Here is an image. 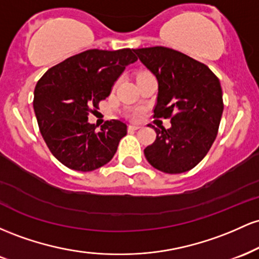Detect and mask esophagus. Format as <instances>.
<instances>
[{
	"instance_id": "obj_1",
	"label": "esophagus",
	"mask_w": 259,
	"mask_h": 259,
	"mask_svg": "<svg viewBox=\"0 0 259 259\" xmlns=\"http://www.w3.org/2000/svg\"><path fill=\"white\" fill-rule=\"evenodd\" d=\"M138 129H140V126L135 125V124H130V125H129L130 132H134V130H138Z\"/></svg>"
}]
</instances>
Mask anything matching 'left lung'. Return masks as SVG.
Masks as SVG:
<instances>
[{
  "instance_id": "1",
  "label": "left lung",
  "mask_w": 259,
  "mask_h": 259,
  "mask_svg": "<svg viewBox=\"0 0 259 259\" xmlns=\"http://www.w3.org/2000/svg\"><path fill=\"white\" fill-rule=\"evenodd\" d=\"M134 52L158 81L153 117L171 123L169 129L152 126L157 136L145 157L163 173H185L204 158L217 138L224 108L221 82L206 64L168 47Z\"/></svg>"
}]
</instances>
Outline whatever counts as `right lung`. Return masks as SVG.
<instances>
[{
    "label": "right lung",
    "instance_id": "1",
    "mask_svg": "<svg viewBox=\"0 0 259 259\" xmlns=\"http://www.w3.org/2000/svg\"><path fill=\"white\" fill-rule=\"evenodd\" d=\"M138 61L133 50H88L50 68L34 91V111L51 153L65 167L91 171L117 152L126 124L108 120L97 132L88 115L99 109L126 65Z\"/></svg>",
    "mask_w": 259,
    "mask_h": 259
}]
</instances>
